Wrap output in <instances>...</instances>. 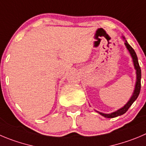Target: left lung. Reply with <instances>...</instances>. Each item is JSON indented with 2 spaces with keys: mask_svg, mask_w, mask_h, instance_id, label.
Segmentation results:
<instances>
[{
  "mask_svg": "<svg viewBox=\"0 0 146 146\" xmlns=\"http://www.w3.org/2000/svg\"><path fill=\"white\" fill-rule=\"evenodd\" d=\"M123 39H125V37H124V36H123ZM125 46H126L127 49V50H128V51L130 52L131 57L133 58V64H134V67L136 70V83H135V86L134 92H133V96H131V98L130 99V100L127 102V104H125L123 107H122V108L119 109V110H117L116 111H114V112L110 113V114H104V113L99 112V111H96L98 113H99L101 115L104 116V117L114 118V117H116L120 116V115H122V114H125V113L126 112L127 110H128V109L130 108V106L133 104V102H134L137 99V98L138 97V96H139V94H140V92H141V68H140V65H139L138 60H137V54H136L135 52V50H133V47H132L131 46L128 44V42H127L126 40H125Z\"/></svg>",
  "mask_w": 146,
  "mask_h": 146,
  "instance_id": "8db88e82",
  "label": "left lung"
}]
</instances>
